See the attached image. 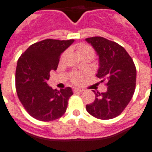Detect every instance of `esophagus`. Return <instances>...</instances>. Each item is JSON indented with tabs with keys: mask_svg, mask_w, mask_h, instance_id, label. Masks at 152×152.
Listing matches in <instances>:
<instances>
[{
	"mask_svg": "<svg viewBox=\"0 0 152 152\" xmlns=\"http://www.w3.org/2000/svg\"><path fill=\"white\" fill-rule=\"evenodd\" d=\"M84 90L83 89H80V88H73V92H81V91H83Z\"/></svg>",
	"mask_w": 152,
	"mask_h": 152,
	"instance_id": "1",
	"label": "esophagus"
}]
</instances>
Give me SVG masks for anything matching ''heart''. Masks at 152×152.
<instances>
[{"instance_id": "heart-1", "label": "heart", "mask_w": 152, "mask_h": 152, "mask_svg": "<svg viewBox=\"0 0 152 152\" xmlns=\"http://www.w3.org/2000/svg\"><path fill=\"white\" fill-rule=\"evenodd\" d=\"M77 53L80 56H89L92 59L95 56V51L91 46L86 44H80L77 46ZM70 80L72 84H80L83 81V76L80 73L73 72L70 76Z\"/></svg>"}]
</instances>
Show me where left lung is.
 I'll return each instance as SVG.
<instances>
[{
    "label": "left lung",
    "mask_w": 152,
    "mask_h": 152,
    "mask_svg": "<svg viewBox=\"0 0 152 152\" xmlns=\"http://www.w3.org/2000/svg\"><path fill=\"white\" fill-rule=\"evenodd\" d=\"M99 55L96 76L107 86V91L96 92L93 103L87 104L89 114L100 120L116 117L129 104L135 89L136 68L124 47L101 37L85 39Z\"/></svg>",
    "instance_id": "8db88e82"
}]
</instances>
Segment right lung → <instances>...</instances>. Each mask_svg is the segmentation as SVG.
<instances>
[{
	"label": "right lung",
	"mask_w": 152,
	"mask_h": 152,
	"mask_svg": "<svg viewBox=\"0 0 152 152\" xmlns=\"http://www.w3.org/2000/svg\"><path fill=\"white\" fill-rule=\"evenodd\" d=\"M74 40L46 39L30 45L17 61L16 89L20 101L28 114L40 121L61 118L66 112L70 87L58 91L48 85L50 72L56 70L61 53Z\"/></svg>",
	"instance_id": "add662e5"
}]
</instances>
